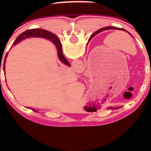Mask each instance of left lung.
I'll use <instances>...</instances> for the list:
<instances>
[{
  "mask_svg": "<svg viewBox=\"0 0 151 151\" xmlns=\"http://www.w3.org/2000/svg\"><path fill=\"white\" fill-rule=\"evenodd\" d=\"M107 29H118V30H123V31H126V32H128L127 30H125L124 29H122V28H119V27H103V28H101L100 29L97 31V32H96L94 33L92 35L91 37L90 38H91L92 37H93L94 36H96V34H98V33H100L101 32H102V31H104V30H107ZM109 109H113V108H111V107H110ZM115 109H117V108H115Z\"/></svg>",
  "mask_w": 151,
  "mask_h": 151,
  "instance_id": "1",
  "label": "left lung"
}]
</instances>
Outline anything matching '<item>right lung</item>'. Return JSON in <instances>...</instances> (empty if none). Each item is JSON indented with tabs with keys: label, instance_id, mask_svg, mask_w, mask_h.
<instances>
[{
	"label": "right lung",
	"instance_id": "add662e5",
	"mask_svg": "<svg viewBox=\"0 0 151 151\" xmlns=\"http://www.w3.org/2000/svg\"><path fill=\"white\" fill-rule=\"evenodd\" d=\"M29 37H42V38H45L52 41L54 43L55 46H56L58 49V57L61 62H63V63H65V65L68 66H70V64L67 59L65 58L64 56L63 53V49H62V45L61 42L58 38L50 32L47 30L42 29H29L27 30L23 33H22L21 34H20L19 36L17 37V38L16 39L13 43V45H16L18 44L20 41H21L24 38H29ZM7 56V53L5 55V60H4V65H3V69L5 70V59ZM34 110V109H33Z\"/></svg>",
	"mask_w": 151,
	"mask_h": 151
}]
</instances>
